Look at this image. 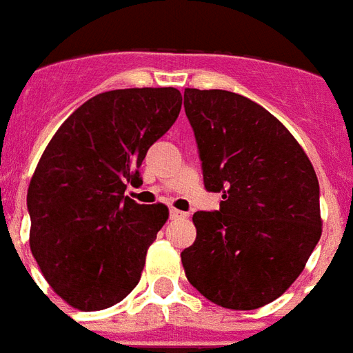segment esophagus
Instances as JSON below:
<instances>
[{"mask_svg": "<svg viewBox=\"0 0 353 353\" xmlns=\"http://www.w3.org/2000/svg\"><path fill=\"white\" fill-rule=\"evenodd\" d=\"M169 216H171V219L174 221V219H185V216H188V213L176 210V208H171V210H169Z\"/></svg>", "mask_w": 353, "mask_h": 353, "instance_id": "1", "label": "esophagus"}]
</instances>
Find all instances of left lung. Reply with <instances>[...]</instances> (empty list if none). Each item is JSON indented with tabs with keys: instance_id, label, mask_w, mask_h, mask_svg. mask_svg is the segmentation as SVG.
<instances>
[{
	"instance_id": "obj_1",
	"label": "left lung",
	"mask_w": 353,
	"mask_h": 353,
	"mask_svg": "<svg viewBox=\"0 0 353 353\" xmlns=\"http://www.w3.org/2000/svg\"><path fill=\"white\" fill-rule=\"evenodd\" d=\"M208 191L221 210L193 215L185 277L211 303L255 310L281 297L321 239L319 180L292 132L250 98L184 91Z\"/></svg>"
}]
</instances>
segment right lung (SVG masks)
Returning a JSON list of instances; mask_svg holds the SVG:
<instances>
[{
	"label": "right lung",
	"mask_w": 353,
	"mask_h": 353,
	"mask_svg": "<svg viewBox=\"0 0 353 353\" xmlns=\"http://www.w3.org/2000/svg\"><path fill=\"white\" fill-rule=\"evenodd\" d=\"M173 87L97 94L56 131L27 193L30 252L65 303L83 312L125 299L142 275L168 205L138 204L128 184H142L148 149L179 118Z\"/></svg>",
	"instance_id": "1"
}]
</instances>
